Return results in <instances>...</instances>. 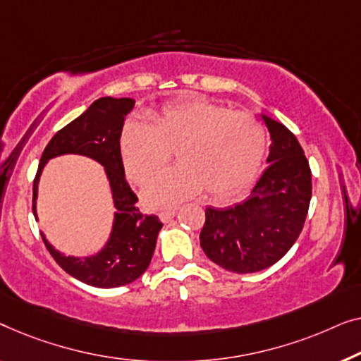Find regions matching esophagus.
I'll list each match as a JSON object with an SVG mask.
<instances>
[{"instance_id": "34e87169", "label": "esophagus", "mask_w": 361, "mask_h": 361, "mask_svg": "<svg viewBox=\"0 0 361 361\" xmlns=\"http://www.w3.org/2000/svg\"><path fill=\"white\" fill-rule=\"evenodd\" d=\"M176 216V211L175 209H170V211H164V212H160L159 214V217H160V221L161 222H170L171 219H173V217Z\"/></svg>"}]
</instances>
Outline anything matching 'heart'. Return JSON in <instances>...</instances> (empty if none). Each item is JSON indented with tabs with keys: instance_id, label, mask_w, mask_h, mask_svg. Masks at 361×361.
Here are the masks:
<instances>
[{
	"instance_id": "b5f03b06",
	"label": "heart",
	"mask_w": 361,
	"mask_h": 361,
	"mask_svg": "<svg viewBox=\"0 0 361 361\" xmlns=\"http://www.w3.org/2000/svg\"><path fill=\"white\" fill-rule=\"evenodd\" d=\"M121 157L132 181L145 185L169 164L178 166L145 188V202L169 207L204 190L211 200H227L257 178L267 135L252 114L204 99H185L150 114L149 124L130 121L121 132Z\"/></svg>"
}]
</instances>
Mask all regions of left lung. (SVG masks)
Wrapping results in <instances>:
<instances>
[{
    "label": "left lung",
    "mask_w": 361,
    "mask_h": 361,
    "mask_svg": "<svg viewBox=\"0 0 361 361\" xmlns=\"http://www.w3.org/2000/svg\"><path fill=\"white\" fill-rule=\"evenodd\" d=\"M270 132L268 166L247 200L206 207L201 248L232 273H255L275 265L298 240L312 195L311 169L291 130L260 113Z\"/></svg>",
    "instance_id": "1"
}]
</instances>
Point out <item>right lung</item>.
<instances>
[{
  "label": "right lung",
  "mask_w": 361,
  "mask_h": 361,
  "mask_svg": "<svg viewBox=\"0 0 361 361\" xmlns=\"http://www.w3.org/2000/svg\"><path fill=\"white\" fill-rule=\"evenodd\" d=\"M134 104L135 101L132 98L103 96L96 99L83 114L52 137L40 157L34 180L32 212L35 221H39V181L50 160L62 155H81L103 166L116 209L104 245L91 255H67L57 250L45 233L40 232L45 247L55 262L70 276L90 286L118 288L135 281L149 268L157 237L164 227L157 216L140 214L135 206V192L126 180L119 140L124 121L134 109Z\"/></svg>",
  "instance_id": "right-lung-1"
}]
</instances>
